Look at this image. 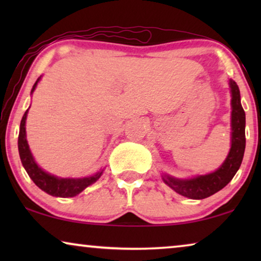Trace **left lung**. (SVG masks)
<instances>
[{
	"instance_id": "8db88e82",
	"label": "left lung",
	"mask_w": 261,
	"mask_h": 261,
	"mask_svg": "<svg viewBox=\"0 0 261 261\" xmlns=\"http://www.w3.org/2000/svg\"><path fill=\"white\" fill-rule=\"evenodd\" d=\"M231 91V147L222 166L215 172L191 179H176L164 176V181L174 191L192 199L209 197L223 189L233 179L244 158L246 147V115L240 102V90L234 81L229 82Z\"/></svg>"
}]
</instances>
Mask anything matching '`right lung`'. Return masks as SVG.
Masks as SVG:
<instances>
[{
  "label": "right lung",
  "instance_id": "1",
  "mask_svg": "<svg viewBox=\"0 0 261 261\" xmlns=\"http://www.w3.org/2000/svg\"><path fill=\"white\" fill-rule=\"evenodd\" d=\"M39 80L35 82L32 89V92L34 91L35 87H37ZM28 109L26 113L23 114L22 120L20 123V133H19V153L21 163L24 167V170L27 171L28 176L31 177V179L34 181L35 185L41 189L42 191L47 192L48 195L56 196V197H73L84 190L85 188H88L89 185L95 183L101 176L102 172H97L94 176L87 177V178H78V179H70V178H57L51 174L46 173L45 171H42L40 167L37 165V163L34 162L32 153L28 147L27 140H26V117H27Z\"/></svg>",
  "mask_w": 261,
  "mask_h": 261
}]
</instances>
